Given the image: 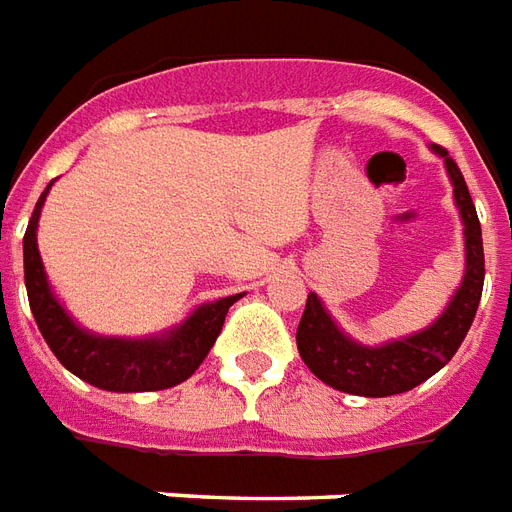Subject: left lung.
<instances>
[{
    "label": "left lung",
    "mask_w": 512,
    "mask_h": 512,
    "mask_svg": "<svg viewBox=\"0 0 512 512\" xmlns=\"http://www.w3.org/2000/svg\"><path fill=\"white\" fill-rule=\"evenodd\" d=\"M431 151L442 157L448 179L453 184V200H456L458 217L464 225V276L456 293L450 295L448 306L426 328L415 333L388 339L382 344H363L344 333L331 312L309 293L306 309L295 342L298 352L309 366V372L331 385L333 391L366 396V399H382L396 393L412 391L415 385L445 366L456 355L464 342L469 325L478 312L480 295H483V276H486V260H483V233H480L478 211L469 195L467 181L461 170L445 149L431 146Z\"/></svg>",
    "instance_id": "obj_1"
}]
</instances>
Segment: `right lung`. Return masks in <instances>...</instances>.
<instances>
[{
  "label": "right lung",
  "instance_id": "1",
  "mask_svg": "<svg viewBox=\"0 0 512 512\" xmlns=\"http://www.w3.org/2000/svg\"><path fill=\"white\" fill-rule=\"evenodd\" d=\"M54 181L45 187L24 236V282L34 323L67 372L113 393L165 391L189 380L217 342L225 314L241 293L195 306L168 331L151 336H105L83 328L56 298L37 249V222Z\"/></svg>",
  "mask_w": 512,
  "mask_h": 512
}]
</instances>
